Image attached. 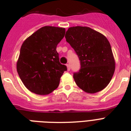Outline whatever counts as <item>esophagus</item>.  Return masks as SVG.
<instances>
[{"label": "esophagus", "instance_id": "obj_1", "mask_svg": "<svg viewBox=\"0 0 131 131\" xmlns=\"http://www.w3.org/2000/svg\"><path fill=\"white\" fill-rule=\"evenodd\" d=\"M67 68H68V71H69L70 70V65L69 64H67Z\"/></svg>", "mask_w": 131, "mask_h": 131}]
</instances>
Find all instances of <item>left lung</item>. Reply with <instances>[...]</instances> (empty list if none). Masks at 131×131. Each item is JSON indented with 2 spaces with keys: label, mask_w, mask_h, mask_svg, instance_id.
<instances>
[{
  "label": "left lung",
  "mask_w": 131,
  "mask_h": 131,
  "mask_svg": "<svg viewBox=\"0 0 131 131\" xmlns=\"http://www.w3.org/2000/svg\"><path fill=\"white\" fill-rule=\"evenodd\" d=\"M66 41L75 51L81 63L73 74L77 86L94 94L107 86L113 75L115 62L111 45L104 35L88 27H71L66 31Z\"/></svg>",
  "instance_id": "left-lung-1"
}]
</instances>
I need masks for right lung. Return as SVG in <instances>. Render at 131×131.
I'll list each match as a JSON object with an SVG mask.
<instances>
[{"label":"right lung","instance_id":"right-lung-1","mask_svg":"<svg viewBox=\"0 0 131 131\" xmlns=\"http://www.w3.org/2000/svg\"><path fill=\"white\" fill-rule=\"evenodd\" d=\"M66 33L63 27L45 26L25 40L17 62V71L29 91L47 95L56 89L67 70L60 63L58 44Z\"/></svg>","mask_w":131,"mask_h":131}]
</instances>
